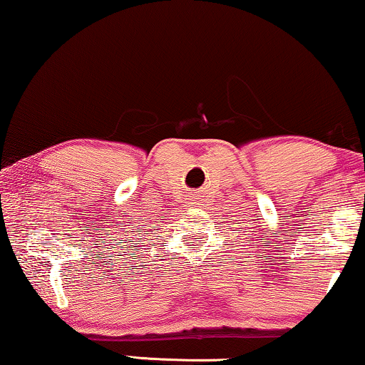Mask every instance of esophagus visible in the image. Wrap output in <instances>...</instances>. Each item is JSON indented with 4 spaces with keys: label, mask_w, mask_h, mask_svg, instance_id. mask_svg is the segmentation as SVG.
I'll use <instances>...</instances> for the list:
<instances>
[{
    "label": "esophagus",
    "mask_w": 365,
    "mask_h": 365,
    "mask_svg": "<svg viewBox=\"0 0 365 365\" xmlns=\"http://www.w3.org/2000/svg\"><path fill=\"white\" fill-rule=\"evenodd\" d=\"M184 202H186V206H194V205H197V200H200V197H197V194H187V197H184Z\"/></svg>",
    "instance_id": "esophagus-1"
}]
</instances>
